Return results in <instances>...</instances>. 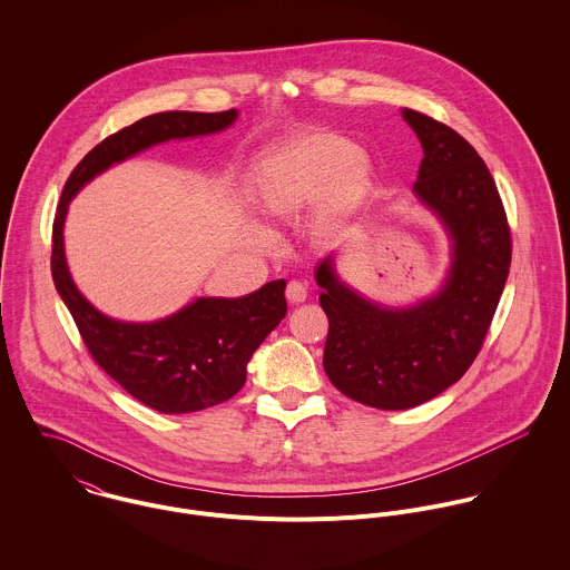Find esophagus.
<instances>
[{
  "instance_id": "1",
  "label": "esophagus",
  "mask_w": 570,
  "mask_h": 570,
  "mask_svg": "<svg viewBox=\"0 0 570 570\" xmlns=\"http://www.w3.org/2000/svg\"><path fill=\"white\" fill-rule=\"evenodd\" d=\"M285 296H287V301L292 305H301V303L307 301V287L303 283H298V281H292L287 285V289H285Z\"/></svg>"
}]
</instances>
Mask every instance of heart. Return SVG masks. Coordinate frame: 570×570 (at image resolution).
Segmentation results:
<instances>
[{"mask_svg": "<svg viewBox=\"0 0 570 570\" xmlns=\"http://www.w3.org/2000/svg\"><path fill=\"white\" fill-rule=\"evenodd\" d=\"M373 177V164L353 140L307 129L258 154L247 193L256 213L274 224L292 222L318 202L314 224L328 235L364 206Z\"/></svg>", "mask_w": 570, "mask_h": 570, "instance_id": "1", "label": "heart"}]
</instances>
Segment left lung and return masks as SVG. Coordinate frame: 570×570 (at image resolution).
I'll list each match as a JSON object with an SVG mask.
<instances>
[{
    "instance_id": "8db88e82",
    "label": "left lung",
    "mask_w": 570,
    "mask_h": 570,
    "mask_svg": "<svg viewBox=\"0 0 570 570\" xmlns=\"http://www.w3.org/2000/svg\"><path fill=\"white\" fill-rule=\"evenodd\" d=\"M402 116L423 147L412 190L452 244L441 289L395 309L342 283L331 256L316 269L328 318L326 377L346 397L380 410L419 406L465 375L511 265V233L488 164L448 125L414 109Z\"/></svg>"
}]
</instances>
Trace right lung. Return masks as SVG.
<instances>
[{
	"mask_svg": "<svg viewBox=\"0 0 570 570\" xmlns=\"http://www.w3.org/2000/svg\"><path fill=\"white\" fill-rule=\"evenodd\" d=\"M239 111H163L96 145L68 177L52 226V278L96 364L131 397L166 414L197 412L237 395L247 362L287 314L285 281L242 298H195L154 323H125L98 312L72 281L63 226L72 197L114 164L168 140L228 129Z\"/></svg>",
	"mask_w": 570,
	"mask_h": 570,
	"instance_id": "add662e5",
	"label": "right lung"
}]
</instances>
